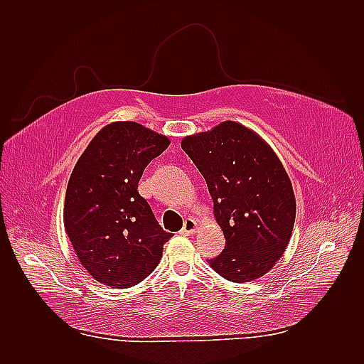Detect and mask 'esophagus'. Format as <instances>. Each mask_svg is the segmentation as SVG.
Here are the masks:
<instances>
[{"instance_id":"1","label":"esophagus","mask_w":364,"mask_h":364,"mask_svg":"<svg viewBox=\"0 0 364 364\" xmlns=\"http://www.w3.org/2000/svg\"><path fill=\"white\" fill-rule=\"evenodd\" d=\"M196 229H197V222L194 218H185V222H183V228H182V232L183 234H186V235H190V234H194L196 232Z\"/></svg>"}]
</instances>
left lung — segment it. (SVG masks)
Instances as JSON below:
<instances>
[{
	"mask_svg": "<svg viewBox=\"0 0 364 364\" xmlns=\"http://www.w3.org/2000/svg\"><path fill=\"white\" fill-rule=\"evenodd\" d=\"M181 147L205 178L226 238L209 266L238 284L264 277L287 249L296 218L293 186L277 153L235 121L185 136Z\"/></svg>",
	"mask_w": 364,
	"mask_h": 364,
	"instance_id": "8db88e82",
	"label": "left lung"
}]
</instances>
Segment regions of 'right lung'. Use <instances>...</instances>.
<instances>
[{
    "mask_svg": "<svg viewBox=\"0 0 364 364\" xmlns=\"http://www.w3.org/2000/svg\"><path fill=\"white\" fill-rule=\"evenodd\" d=\"M170 139L134 121L105 126L82 153L65 194L63 223L77 258L112 289L146 279L173 237L138 193L142 171Z\"/></svg>",
    "mask_w": 364,
    "mask_h": 364,
    "instance_id": "obj_1",
    "label": "right lung"
}]
</instances>
